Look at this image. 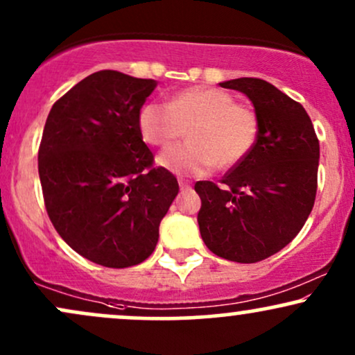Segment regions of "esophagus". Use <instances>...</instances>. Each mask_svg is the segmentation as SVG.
Wrapping results in <instances>:
<instances>
[{"mask_svg":"<svg viewBox=\"0 0 355 355\" xmlns=\"http://www.w3.org/2000/svg\"><path fill=\"white\" fill-rule=\"evenodd\" d=\"M178 185H180V189H189L190 182L185 180V178H178Z\"/></svg>","mask_w":355,"mask_h":355,"instance_id":"34e87169","label":"esophagus"}]
</instances>
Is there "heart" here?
Segmentation results:
<instances>
[{"mask_svg":"<svg viewBox=\"0 0 355 355\" xmlns=\"http://www.w3.org/2000/svg\"><path fill=\"white\" fill-rule=\"evenodd\" d=\"M138 130L145 144L170 148L189 135V144L158 158L173 173L200 175L215 165L227 170L250 155L260 132L259 115L250 105L237 103L225 89L189 87L170 96L168 103L148 101L138 113Z\"/></svg>","mask_w":355,"mask_h":355,"instance_id":"1","label":"heart"}]
</instances>
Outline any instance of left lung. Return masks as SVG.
<instances>
[{
	"instance_id": "left-lung-1",
	"label": "left lung",
	"mask_w": 355,
	"mask_h": 355,
	"mask_svg": "<svg viewBox=\"0 0 355 355\" xmlns=\"http://www.w3.org/2000/svg\"><path fill=\"white\" fill-rule=\"evenodd\" d=\"M254 103L260 132L250 155L222 185L195 183L202 200L198 227L222 259L255 263L291 243L311 215L317 193L319 138L302 105L260 78L220 83Z\"/></svg>"
}]
</instances>
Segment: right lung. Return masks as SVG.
<instances>
[{"instance_id": "1", "label": "right lung", "mask_w": 355, "mask_h": 355, "mask_svg": "<svg viewBox=\"0 0 355 355\" xmlns=\"http://www.w3.org/2000/svg\"><path fill=\"white\" fill-rule=\"evenodd\" d=\"M155 80L93 73L55 101L38 150L48 217L85 259L110 268L152 255L178 182L138 130Z\"/></svg>"}]
</instances>
